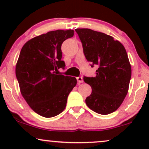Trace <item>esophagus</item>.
<instances>
[{
    "instance_id": "1",
    "label": "esophagus",
    "mask_w": 149,
    "mask_h": 149,
    "mask_svg": "<svg viewBox=\"0 0 149 149\" xmlns=\"http://www.w3.org/2000/svg\"><path fill=\"white\" fill-rule=\"evenodd\" d=\"M77 81H78V83H79L83 82V79L81 77H77Z\"/></svg>"
}]
</instances>
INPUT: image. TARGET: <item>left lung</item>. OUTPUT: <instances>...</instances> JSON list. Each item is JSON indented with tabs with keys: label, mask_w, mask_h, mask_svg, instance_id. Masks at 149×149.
I'll list each match as a JSON object with an SVG mask.
<instances>
[{
	"label": "left lung",
	"mask_w": 149,
	"mask_h": 149,
	"mask_svg": "<svg viewBox=\"0 0 149 149\" xmlns=\"http://www.w3.org/2000/svg\"><path fill=\"white\" fill-rule=\"evenodd\" d=\"M83 53L93 66L98 67L94 77H84L92 89L85 100L89 109L109 115L119 109L128 92L132 68L126 50L119 40L103 32L76 28Z\"/></svg>",
	"instance_id": "1"
}]
</instances>
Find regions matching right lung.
<instances>
[{"instance_id":"1","label":"right lung","mask_w":149,"mask_h":149,"mask_svg":"<svg viewBox=\"0 0 149 149\" xmlns=\"http://www.w3.org/2000/svg\"><path fill=\"white\" fill-rule=\"evenodd\" d=\"M73 30H57L35 36L24 44L15 67L20 92L29 107L42 117L59 115L66 107L75 77L58 74L64 68L61 46L72 37Z\"/></svg>"}]
</instances>
